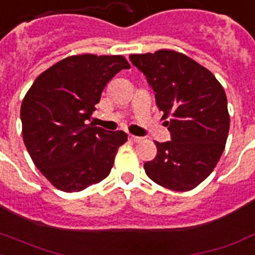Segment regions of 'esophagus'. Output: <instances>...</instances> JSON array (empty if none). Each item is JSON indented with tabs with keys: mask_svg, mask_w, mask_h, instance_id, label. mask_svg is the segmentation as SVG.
Wrapping results in <instances>:
<instances>
[{
	"mask_svg": "<svg viewBox=\"0 0 255 255\" xmlns=\"http://www.w3.org/2000/svg\"><path fill=\"white\" fill-rule=\"evenodd\" d=\"M128 140L132 142H138L141 141L142 137H138V136H134V134H128Z\"/></svg>",
	"mask_w": 255,
	"mask_h": 255,
	"instance_id": "1",
	"label": "esophagus"
}]
</instances>
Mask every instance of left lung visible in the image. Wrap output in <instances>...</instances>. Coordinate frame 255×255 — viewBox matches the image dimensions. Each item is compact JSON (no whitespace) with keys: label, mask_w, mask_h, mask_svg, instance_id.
Instances as JSON below:
<instances>
[{"label":"left lung","mask_w":255,"mask_h":255,"mask_svg":"<svg viewBox=\"0 0 255 255\" xmlns=\"http://www.w3.org/2000/svg\"><path fill=\"white\" fill-rule=\"evenodd\" d=\"M156 93L171 140L156 141L157 156L144 163L157 185L188 191L214 171L229 132L227 95L214 74L195 60L171 49L129 55Z\"/></svg>","instance_id":"1"}]
</instances>
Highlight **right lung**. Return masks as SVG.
Returning a JSON list of instances; mask_svg holds the SVG:
<instances>
[{"label":"right lung","instance_id":"add662e5","mask_svg":"<svg viewBox=\"0 0 255 255\" xmlns=\"http://www.w3.org/2000/svg\"><path fill=\"white\" fill-rule=\"evenodd\" d=\"M128 68L121 55L69 56L39 74L24 95L20 106L24 145L35 166L56 188L81 191L110 174L127 133L107 132L88 121L107 82Z\"/></svg>","mask_w":255,"mask_h":255}]
</instances>
